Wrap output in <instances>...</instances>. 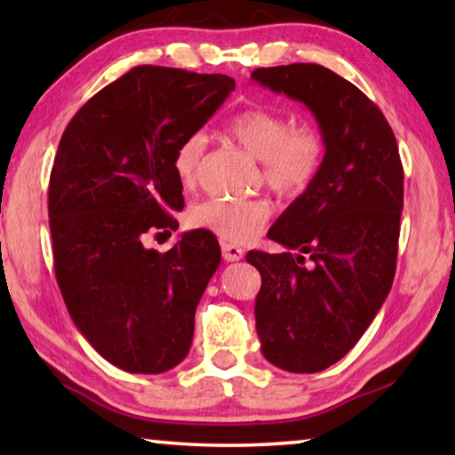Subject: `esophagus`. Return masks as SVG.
I'll return each mask as SVG.
<instances>
[{
	"mask_svg": "<svg viewBox=\"0 0 455 455\" xmlns=\"http://www.w3.org/2000/svg\"><path fill=\"white\" fill-rule=\"evenodd\" d=\"M244 257V251L236 244L222 243V259L228 260V263H235V260H241Z\"/></svg>",
	"mask_w": 455,
	"mask_h": 455,
	"instance_id": "34e87169",
	"label": "esophagus"
}]
</instances>
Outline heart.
Listing matches in <instances>:
<instances>
[{"instance_id":"obj_1","label":"heart","mask_w":455,"mask_h":455,"mask_svg":"<svg viewBox=\"0 0 455 455\" xmlns=\"http://www.w3.org/2000/svg\"><path fill=\"white\" fill-rule=\"evenodd\" d=\"M228 136L263 164L265 184L279 196L303 195L325 160V140L313 124L292 120L267 108H246L227 126ZM206 152V136L192 132L176 146L172 171L184 190H195ZM271 219L267 200H204L192 206L188 222L228 243H251Z\"/></svg>"}]
</instances>
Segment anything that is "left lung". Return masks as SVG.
Here are the masks:
<instances>
[{"label":"left lung","mask_w":455,"mask_h":455,"mask_svg":"<svg viewBox=\"0 0 455 455\" xmlns=\"http://www.w3.org/2000/svg\"><path fill=\"white\" fill-rule=\"evenodd\" d=\"M252 80L303 102L325 140L317 179L267 235L287 251L246 255L263 279V355L284 371L317 373L353 349L394 283L403 166L379 108L329 68H259Z\"/></svg>","instance_id":"left-lung-1"}]
</instances>
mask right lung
Wrapping results in <instances>:
<instances>
[{"instance_id": "add662e5", "label": "right lung", "mask_w": 455, "mask_h": 455, "mask_svg": "<svg viewBox=\"0 0 455 455\" xmlns=\"http://www.w3.org/2000/svg\"><path fill=\"white\" fill-rule=\"evenodd\" d=\"M233 90L222 74L136 66L92 96L61 134L48 190L58 287L80 333L124 371H168L190 349L220 246L203 228L166 252L144 241L179 228L174 150Z\"/></svg>"}]
</instances>
